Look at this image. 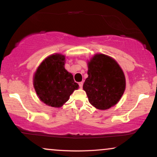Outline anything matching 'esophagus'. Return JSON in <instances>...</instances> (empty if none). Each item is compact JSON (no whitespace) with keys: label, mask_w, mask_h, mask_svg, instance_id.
Returning <instances> with one entry per match:
<instances>
[{"label":"esophagus","mask_w":157,"mask_h":157,"mask_svg":"<svg viewBox=\"0 0 157 157\" xmlns=\"http://www.w3.org/2000/svg\"><path fill=\"white\" fill-rule=\"evenodd\" d=\"M82 86H83V82H79V86H80V89H82Z\"/></svg>","instance_id":"esophagus-1"}]
</instances>
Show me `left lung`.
I'll use <instances>...</instances> for the list:
<instances>
[{
    "label": "left lung",
    "instance_id": "left-lung-1",
    "mask_svg": "<svg viewBox=\"0 0 157 157\" xmlns=\"http://www.w3.org/2000/svg\"><path fill=\"white\" fill-rule=\"evenodd\" d=\"M88 76L83 90L90 103L106 110L120 101L125 89V77L116 60L103 54H96L88 61Z\"/></svg>",
    "mask_w": 157,
    "mask_h": 157
}]
</instances>
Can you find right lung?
<instances>
[{
    "label": "right lung",
    "mask_w": 157,
    "mask_h": 157,
    "mask_svg": "<svg viewBox=\"0 0 157 157\" xmlns=\"http://www.w3.org/2000/svg\"><path fill=\"white\" fill-rule=\"evenodd\" d=\"M66 57L54 54L40 64L33 77V85L40 101L48 106L60 108L68 101L70 95L78 89L73 75L64 67Z\"/></svg>",
    "instance_id": "right-lung-1"
}]
</instances>
